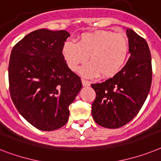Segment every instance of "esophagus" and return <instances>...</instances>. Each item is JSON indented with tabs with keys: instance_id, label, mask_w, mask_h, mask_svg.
Instances as JSON below:
<instances>
[{
	"instance_id": "1",
	"label": "esophagus",
	"mask_w": 161,
	"mask_h": 161,
	"mask_svg": "<svg viewBox=\"0 0 161 161\" xmlns=\"http://www.w3.org/2000/svg\"><path fill=\"white\" fill-rule=\"evenodd\" d=\"M81 81H82V85H83L84 86H90V82L88 81V80H86L83 79V78H82V79H81Z\"/></svg>"
}]
</instances>
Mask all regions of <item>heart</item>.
I'll return each instance as SVG.
<instances>
[{
	"instance_id": "b5f03b06",
	"label": "heart",
	"mask_w": 161,
	"mask_h": 161,
	"mask_svg": "<svg viewBox=\"0 0 161 161\" xmlns=\"http://www.w3.org/2000/svg\"><path fill=\"white\" fill-rule=\"evenodd\" d=\"M129 51L128 39L124 34L108 30L88 32L80 36L78 42L67 41L62 54L69 68L75 71L88 61L79 71L86 77L111 78L123 68Z\"/></svg>"
}]
</instances>
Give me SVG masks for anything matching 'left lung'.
Segmentation results:
<instances>
[{
	"instance_id": "8db88e82",
	"label": "left lung",
	"mask_w": 161,
	"mask_h": 161,
	"mask_svg": "<svg viewBox=\"0 0 161 161\" xmlns=\"http://www.w3.org/2000/svg\"><path fill=\"white\" fill-rule=\"evenodd\" d=\"M129 53L127 64L114 77L92 84L96 93L93 119L107 128L123 127L136 116L149 94L152 80L151 56L147 41L127 28Z\"/></svg>"
}]
</instances>
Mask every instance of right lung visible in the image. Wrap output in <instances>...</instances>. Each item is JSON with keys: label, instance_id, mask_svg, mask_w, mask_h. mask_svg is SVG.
Instances as JSON below:
<instances>
[{"label": "right lung", "instance_id": "right-lung-1", "mask_svg": "<svg viewBox=\"0 0 161 161\" xmlns=\"http://www.w3.org/2000/svg\"><path fill=\"white\" fill-rule=\"evenodd\" d=\"M67 31L40 29L14 45L9 62V86L24 119L42 131L67 123L69 105L82 88L80 78L66 64L62 47Z\"/></svg>", "mask_w": 161, "mask_h": 161}]
</instances>
